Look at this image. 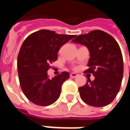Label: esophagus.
<instances>
[{"label":"esophagus","instance_id":"1","mask_svg":"<svg viewBox=\"0 0 130 130\" xmlns=\"http://www.w3.org/2000/svg\"><path fill=\"white\" fill-rule=\"evenodd\" d=\"M77 76H78V74H77V73H71V74H70V77H72V78L77 77Z\"/></svg>","mask_w":130,"mask_h":130}]
</instances>
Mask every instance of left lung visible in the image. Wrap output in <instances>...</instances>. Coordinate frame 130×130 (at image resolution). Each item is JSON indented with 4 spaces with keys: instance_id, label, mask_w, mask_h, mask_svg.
<instances>
[{
    "instance_id": "1",
    "label": "left lung",
    "mask_w": 130,
    "mask_h": 130,
    "mask_svg": "<svg viewBox=\"0 0 130 130\" xmlns=\"http://www.w3.org/2000/svg\"><path fill=\"white\" fill-rule=\"evenodd\" d=\"M72 42L88 48L90 57L85 72L95 77L79 87L82 100L91 106H107L117 96L122 80L124 64L119 44L109 34L98 29L80 35Z\"/></svg>"
}]
</instances>
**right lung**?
Returning <instances> with one entry per match:
<instances>
[{"label": "right lung", "mask_w": 130, "mask_h": 130, "mask_svg": "<svg viewBox=\"0 0 130 130\" xmlns=\"http://www.w3.org/2000/svg\"><path fill=\"white\" fill-rule=\"evenodd\" d=\"M74 37L41 29L25 39L18 55L17 69L21 88L29 101L42 106L57 101L69 74L63 72L49 79L47 72L50 63L57 60L61 47Z\"/></svg>", "instance_id": "right-lung-1"}]
</instances>
